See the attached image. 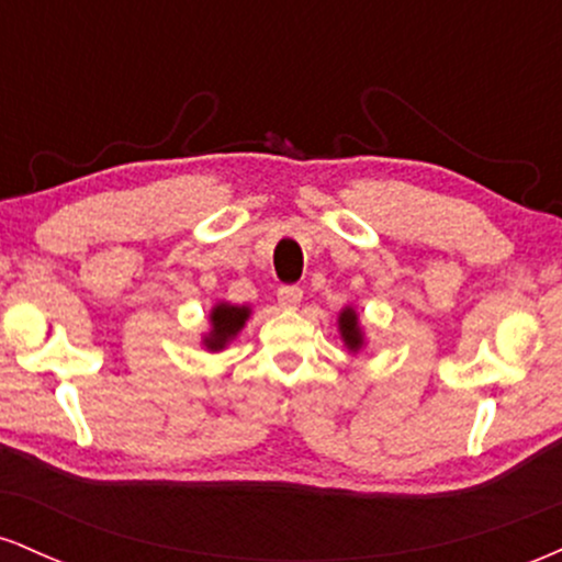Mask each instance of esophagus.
I'll use <instances>...</instances> for the list:
<instances>
[{
  "label": "esophagus",
  "instance_id": "1",
  "mask_svg": "<svg viewBox=\"0 0 562 562\" xmlns=\"http://www.w3.org/2000/svg\"><path fill=\"white\" fill-rule=\"evenodd\" d=\"M303 299V290L299 285H282L277 290V303H280L282 308H295Z\"/></svg>",
  "mask_w": 562,
  "mask_h": 562
}]
</instances>
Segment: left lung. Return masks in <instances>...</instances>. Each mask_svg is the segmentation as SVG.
I'll list each match as a JSON object with an SVG mask.
<instances>
[{
  "mask_svg": "<svg viewBox=\"0 0 562 562\" xmlns=\"http://www.w3.org/2000/svg\"><path fill=\"white\" fill-rule=\"evenodd\" d=\"M338 333L344 346L348 348V353H359L367 348V338H364V327L359 322V314L353 306H344L338 314Z\"/></svg>",
  "mask_w": 562,
  "mask_h": 562,
  "instance_id": "obj_1",
  "label": "left lung"
}]
</instances>
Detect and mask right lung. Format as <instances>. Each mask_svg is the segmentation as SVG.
Masks as SVG:
<instances>
[{"label":"right lung","instance_id":"right-lung-1","mask_svg":"<svg viewBox=\"0 0 562 562\" xmlns=\"http://www.w3.org/2000/svg\"><path fill=\"white\" fill-rule=\"evenodd\" d=\"M250 319V306H237L229 301H216L209 312V330L200 335L205 351H224L240 335L245 322Z\"/></svg>","mask_w":562,"mask_h":562}]
</instances>
